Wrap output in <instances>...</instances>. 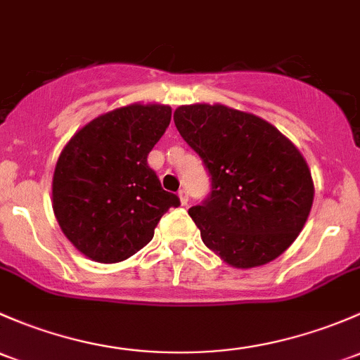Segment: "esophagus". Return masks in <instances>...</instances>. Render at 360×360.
I'll return each mask as SVG.
<instances>
[{
	"label": "esophagus",
	"mask_w": 360,
	"mask_h": 360,
	"mask_svg": "<svg viewBox=\"0 0 360 360\" xmlns=\"http://www.w3.org/2000/svg\"><path fill=\"white\" fill-rule=\"evenodd\" d=\"M179 198H180V202L181 205H187L188 202V192H187V188H181V191L179 192Z\"/></svg>",
	"instance_id": "34e87169"
}]
</instances>
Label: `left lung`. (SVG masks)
<instances>
[{"label":"left lung","mask_w":360,"mask_h":360,"mask_svg":"<svg viewBox=\"0 0 360 360\" xmlns=\"http://www.w3.org/2000/svg\"><path fill=\"white\" fill-rule=\"evenodd\" d=\"M173 120L211 176L207 198L188 210L202 243L236 269L276 260L314 202L300 150L262 117L221 103L181 105Z\"/></svg>","instance_id":"obj_1"}]
</instances>
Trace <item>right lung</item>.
Here are the masks:
<instances>
[{
	"instance_id": "1",
	"label": "right lung",
	"mask_w": 360,
	"mask_h": 360,
	"mask_svg": "<svg viewBox=\"0 0 360 360\" xmlns=\"http://www.w3.org/2000/svg\"><path fill=\"white\" fill-rule=\"evenodd\" d=\"M169 121V105L131 103L95 117L64 147L51 185L53 213L84 257L126 260L153 240L162 214L180 205L147 165Z\"/></svg>"
}]
</instances>
